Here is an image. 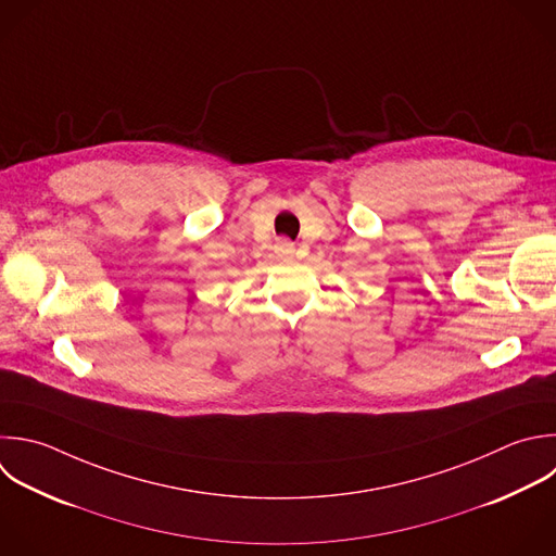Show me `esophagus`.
Listing matches in <instances>:
<instances>
[{"mask_svg":"<svg viewBox=\"0 0 556 556\" xmlns=\"http://www.w3.org/2000/svg\"><path fill=\"white\" fill-rule=\"evenodd\" d=\"M274 252L280 256V258H289V256H293V252H295V245L289 241V239H278L276 241V245H274Z\"/></svg>","mask_w":556,"mask_h":556,"instance_id":"obj_1","label":"esophagus"}]
</instances>
